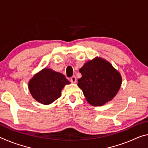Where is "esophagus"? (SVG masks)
<instances>
[{
    "instance_id": "esophagus-1",
    "label": "esophagus",
    "mask_w": 148,
    "mask_h": 148,
    "mask_svg": "<svg viewBox=\"0 0 148 148\" xmlns=\"http://www.w3.org/2000/svg\"><path fill=\"white\" fill-rule=\"evenodd\" d=\"M70 82H71L72 83H76V78L75 76H73L72 77H71V78H70Z\"/></svg>"
}]
</instances>
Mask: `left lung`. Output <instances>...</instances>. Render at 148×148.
Returning <instances> with one entry per match:
<instances>
[{
    "mask_svg": "<svg viewBox=\"0 0 148 148\" xmlns=\"http://www.w3.org/2000/svg\"><path fill=\"white\" fill-rule=\"evenodd\" d=\"M79 71L82 78L78 80V86L93 106H102L111 101L121 88V74L101 58L95 57L86 62Z\"/></svg>",
    "mask_w": 148,
    "mask_h": 148,
    "instance_id": "obj_1",
    "label": "left lung"
}]
</instances>
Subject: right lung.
<instances>
[{
	"mask_svg": "<svg viewBox=\"0 0 148 148\" xmlns=\"http://www.w3.org/2000/svg\"><path fill=\"white\" fill-rule=\"evenodd\" d=\"M69 84L64 75L45 68L30 79L28 88L37 101L49 105L60 97L63 88Z\"/></svg>",
	"mask_w": 148,
	"mask_h": 148,
	"instance_id": "add662e5",
	"label": "right lung"
}]
</instances>
